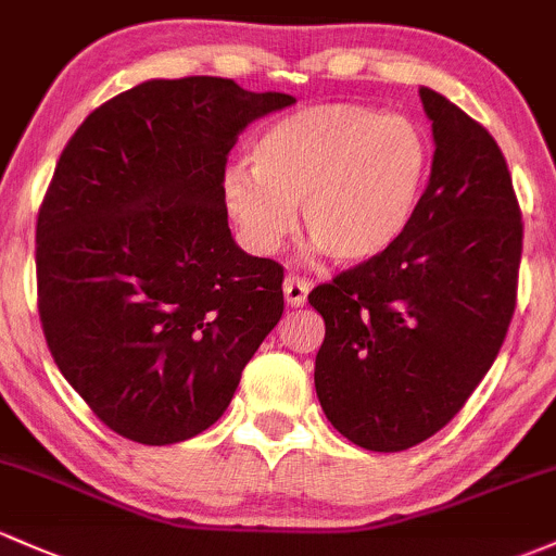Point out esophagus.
I'll use <instances>...</instances> for the list:
<instances>
[{
	"instance_id": "34e87169",
	"label": "esophagus",
	"mask_w": 556,
	"mask_h": 556,
	"mask_svg": "<svg viewBox=\"0 0 556 556\" xmlns=\"http://www.w3.org/2000/svg\"><path fill=\"white\" fill-rule=\"evenodd\" d=\"M307 294H309L307 280L300 276H286V280H283L286 304H291V307H302V304L307 302Z\"/></svg>"
}]
</instances>
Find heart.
Returning a JSON list of instances; mask_svg holds the SVG:
<instances>
[{
    "instance_id": "1",
    "label": "heart",
    "mask_w": 556,
    "mask_h": 556,
    "mask_svg": "<svg viewBox=\"0 0 556 556\" xmlns=\"http://www.w3.org/2000/svg\"><path fill=\"white\" fill-rule=\"evenodd\" d=\"M432 140L419 122L357 103L307 105L262 132L254 172L232 166L225 206L256 254L302 230L342 265L387 254L414 225L432 177Z\"/></svg>"
}]
</instances>
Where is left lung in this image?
<instances>
[{
	"instance_id": "8db88e82",
	"label": "left lung",
	"mask_w": 556,
	"mask_h": 556,
	"mask_svg": "<svg viewBox=\"0 0 556 556\" xmlns=\"http://www.w3.org/2000/svg\"><path fill=\"white\" fill-rule=\"evenodd\" d=\"M434 159L408 232L307 296L324 315L315 392L350 443L395 453L464 408L517 307L522 212L498 142L421 87Z\"/></svg>"
}]
</instances>
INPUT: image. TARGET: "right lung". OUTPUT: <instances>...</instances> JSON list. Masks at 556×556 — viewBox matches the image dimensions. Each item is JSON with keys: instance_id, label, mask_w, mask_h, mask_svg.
Segmentation results:
<instances>
[{"instance_id": "obj_1", "label": "right lung", "mask_w": 556, "mask_h": 556, "mask_svg": "<svg viewBox=\"0 0 556 556\" xmlns=\"http://www.w3.org/2000/svg\"><path fill=\"white\" fill-rule=\"evenodd\" d=\"M294 103L232 79L142 81L65 142L37 217L52 361L105 427L195 438L283 315V267L236 247L223 180L238 135Z\"/></svg>"}]
</instances>
